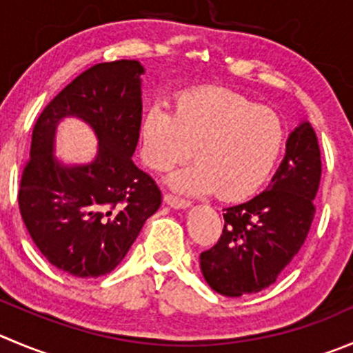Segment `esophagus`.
I'll use <instances>...</instances> for the list:
<instances>
[{
    "mask_svg": "<svg viewBox=\"0 0 353 353\" xmlns=\"http://www.w3.org/2000/svg\"><path fill=\"white\" fill-rule=\"evenodd\" d=\"M164 203H166L168 206L174 208V210H183V208L190 206V201L182 199V197H179V196H173V194H170V192L164 194Z\"/></svg>",
    "mask_w": 353,
    "mask_h": 353,
    "instance_id": "1",
    "label": "esophagus"
}]
</instances>
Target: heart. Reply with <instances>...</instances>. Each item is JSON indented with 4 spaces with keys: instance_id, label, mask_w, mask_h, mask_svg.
I'll return each mask as SVG.
<instances>
[{
    "instance_id": "1",
    "label": "heart",
    "mask_w": 353,
    "mask_h": 353,
    "mask_svg": "<svg viewBox=\"0 0 353 353\" xmlns=\"http://www.w3.org/2000/svg\"><path fill=\"white\" fill-rule=\"evenodd\" d=\"M142 161L157 173L194 157L197 163L171 176L174 189L214 192L223 201H244L270 179L286 143L279 114L243 93L220 86L183 90L173 112L150 105L139 124Z\"/></svg>"
}]
</instances>
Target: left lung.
Masks as SVG:
<instances>
[{
    "label": "left lung",
    "instance_id": "obj_1",
    "mask_svg": "<svg viewBox=\"0 0 353 353\" xmlns=\"http://www.w3.org/2000/svg\"><path fill=\"white\" fill-rule=\"evenodd\" d=\"M321 173L317 135L305 121L288 139L267 190L225 208L220 239L201 253L204 279L216 293L236 298L275 283L310 232Z\"/></svg>",
    "mask_w": 353,
    "mask_h": 353
}]
</instances>
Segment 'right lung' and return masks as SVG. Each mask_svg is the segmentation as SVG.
I'll return each mask as SVG.
<instances>
[{
	"instance_id": "obj_1",
	"label": "right lung",
	"mask_w": 353,
	"mask_h": 353,
	"mask_svg": "<svg viewBox=\"0 0 353 353\" xmlns=\"http://www.w3.org/2000/svg\"><path fill=\"white\" fill-rule=\"evenodd\" d=\"M139 60L90 67L53 97L32 130L19 208L43 256L76 277H99L119 265L143 223L161 206L154 179L132 161L142 119ZM65 115L81 117L99 139L96 161L62 167L52 137Z\"/></svg>"
}]
</instances>
